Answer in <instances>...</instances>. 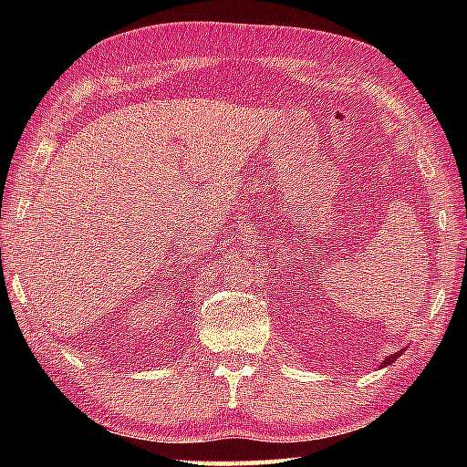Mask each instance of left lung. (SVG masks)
I'll return each instance as SVG.
<instances>
[{"mask_svg": "<svg viewBox=\"0 0 467 467\" xmlns=\"http://www.w3.org/2000/svg\"><path fill=\"white\" fill-rule=\"evenodd\" d=\"M400 355H401V353H395V355H389V357H387V359L383 361V367H385V365H389V363H393L395 359H398V357H400Z\"/></svg>", "mask_w": 467, "mask_h": 467, "instance_id": "left-lung-1", "label": "left lung"}]
</instances>
